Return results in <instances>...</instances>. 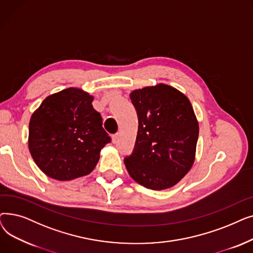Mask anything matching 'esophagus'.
<instances>
[{
  "label": "esophagus",
  "instance_id": "obj_1",
  "mask_svg": "<svg viewBox=\"0 0 253 253\" xmlns=\"http://www.w3.org/2000/svg\"><path fill=\"white\" fill-rule=\"evenodd\" d=\"M119 138H120V134H119V133L114 134L113 137H112V141H113L114 143H117V142L119 141Z\"/></svg>",
  "mask_w": 253,
  "mask_h": 253
}]
</instances>
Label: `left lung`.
Returning <instances> with one entry per match:
<instances>
[{
  "label": "left lung",
  "mask_w": 253,
  "mask_h": 253,
  "mask_svg": "<svg viewBox=\"0 0 253 253\" xmlns=\"http://www.w3.org/2000/svg\"><path fill=\"white\" fill-rule=\"evenodd\" d=\"M138 117L135 147L124 163L144 188L161 191L178 183L196 156L199 123L183 93L166 84L130 93Z\"/></svg>",
  "instance_id": "1"
}]
</instances>
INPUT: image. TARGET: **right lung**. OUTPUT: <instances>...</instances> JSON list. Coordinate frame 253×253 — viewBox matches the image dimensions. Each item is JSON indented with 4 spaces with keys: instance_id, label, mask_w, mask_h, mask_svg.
Listing matches in <instances>:
<instances>
[{
    "instance_id": "1",
    "label": "right lung",
    "mask_w": 253,
    "mask_h": 253,
    "mask_svg": "<svg viewBox=\"0 0 253 253\" xmlns=\"http://www.w3.org/2000/svg\"><path fill=\"white\" fill-rule=\"evenodd\" d=\"M88 92L68 88L47 96L31 117L29 150L37 166L56 180H72L95 168L111 137Z\"/></svg>"
}]
</instances>
